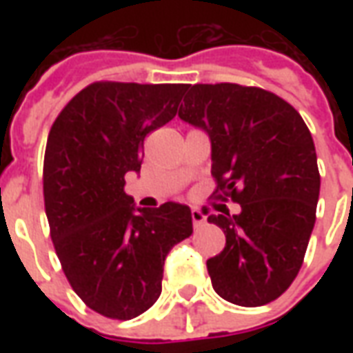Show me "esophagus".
<instances>
[{
	"instance_id": "1",
	"label": "esophagus",
	"mask_w": 353,
	"mask_h": 353,
	"mask_svg": "<svg viewBox=\"0 0 353 353\" xmlns=\"http://www.w3.org/2000/svg\"><path fill=\"white\" fill-rule=\"evenodd\" d=\"M191 217H192V225H194V229H200V227L206 223V215L202 214L200 210H192Z\"/></svg>"
}]
</instances>
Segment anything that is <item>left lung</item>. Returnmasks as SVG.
I'll use <instances>...</instances> for the list:
<instances>
[{
  "instance_id": "8db88e82",
  "label": "left lung",
  "mask_w": 353,
  "mask_h": 353,
  "mask_svg": "<svg viewBox=\"0 0 353 353\" xmlns=\"http://www.w3.org/2000/svg\"><path fill=\"white\" fill-rule=\"evenodd\" d=\"M179 119L212 141L215 199L208 221L227 244L208 259L215 293L238 306H263L293 283L303 266L319 199L314 139L293 105L257 87L187 85Z\"/></svg>"
}]
</instances>
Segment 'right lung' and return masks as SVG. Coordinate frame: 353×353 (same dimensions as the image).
<instances>
[{
    "label": "right lung",
    "instance_id": "right-lung-1",
    "mask_svg": "<svg viewBox=\"0 0 353 353\" xmlns=\"http://www.w3.org/2000/svg\"><path fill=\"white\" fill-rule=\"evenodd\" d=\"M185 87L92 83L49 132L43 196L50 238L73 291L105 318L149 310L166 255L192 234L189 206L145 210L124 192V177L141 168L143 139L176 117Z\"/></svg>",
    "mask_w": 353,
    "mask_h": 353
}]
</instances>
